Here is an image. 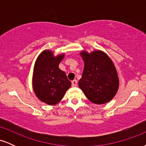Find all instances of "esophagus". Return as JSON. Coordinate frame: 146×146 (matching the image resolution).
I'll return each instance as SVG.
<instances>
[{
  "instance_id": "obj_1",
  "label": "esophagus",
  "mask_w": 146,
  "mask_h": 146,
  "mask_svg": "<svg viewBox=\"0 0 146 146\" xmlns=\"http://www.w3.org/2000/svg\"><path fill=\"white\" fill-rule=\"evenodd\" d=\"M71 83H72V86H76L77 84H78V82H77V80H73Z\"/></svg>"
}]
</instances>
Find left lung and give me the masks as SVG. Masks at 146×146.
<instances>
[{"instance_id": "left-lung-1", "label": "left lung", "mask_w": 146, "mask_h": 146, "mask_svg": "<svg viewBox=\"0 0 146 146\" xmlns=\"http://www.w3.org/2000/svg\"><path fill=\"white\" fill-rule=\"evenodd\" d=\"M80 54L84 67L79 87L93 103L104 104L110 102L117 94L119 85L113 62L101 50L90 53L82 51Z\"/></svg>"}]
</instances>
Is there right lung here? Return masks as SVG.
I'll list each match as a JSON object with an SVG mask.
<instances>
[{"mask_svg":"<svg viewBox=\"0 0 146 146\" xmlns=\"http://www.w3.org/2000/svg\"><path fill=\"white\" fill-rule=\"evenodd\" d=\"M64 53L54 56L51 50L42 51L33 68L32 86L36 97L42 102L50 106L61 101L71 86L64 71L59 68Z\"/></svg>","mask_w":146,"mask_h":146,"instance_id":"right-lung-1","label":"right lung"}]
</instances>
